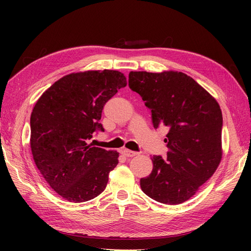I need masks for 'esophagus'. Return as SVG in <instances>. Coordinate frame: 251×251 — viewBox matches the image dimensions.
<instances>
[{
  "label": "esophagus",
  "mask_w": 251,
  "mask_h": 251,
  "mask_svg": "<svg viewBox=\"0 0 251 251\" xmlns=\"http://www.w3.org/2000/svg\"><path fill=\"white\" fill-rule=\"evenodd\" d=\"M123 154H124L125 156H127V157H132V156H136V155H138V152H134V151H130V150H128V149H125L124 151H123Z\"/></svg>",
  "instance_id": "34e87169"
}]
</instances>
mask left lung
Wrapping results in <instances>:
<instances>
[{"instance_id":"1","label":"left lung","mask_w":251,"mask_h":251,"mask_svg":"<svg viewBox=\"0 0 251 251\" xmlns=\"http://www.w3.org/2000/svg\"><path fill=\"white\" fill-rule=\"evenodd\" d=\"M128 85L151 110L154 128H168L164 140L167 155L152 157V173L140 179L141 190L163 204H181L199 191L221 162L220 105L182 72L131 71Z\"/></svg>"}]
</instances>
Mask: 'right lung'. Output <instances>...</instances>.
<instances>
[{"label":"right lung","instance_id":"obj_1","mask_svg":"<svg viewBox=\"0 0 251 251\" xmlns=\"http://www.w3.org/2000/svg\"><path fill=\"white\" fill-rule=\"evenodd\" d=\"M127 85L123 73L85 71L61 77L41 96L31 113L30 146L37 169L63 199L87 201L104 191L119 153L93 147L106 101Z\"/></svg>","mask_w":251,"mask_h":251}]
</instances>
